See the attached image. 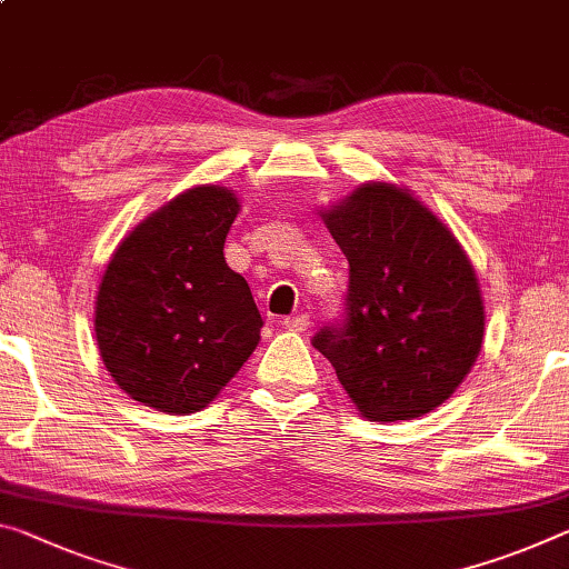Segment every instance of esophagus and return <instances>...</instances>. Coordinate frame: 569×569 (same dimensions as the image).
Instances as JSON below:
<instances>
[{"label":"esophagus","instance_id":"34e87169","mask_svg":"<svg viewBox=\"0 0 569 569\" xmlns=\"http://www.w3.org/2000/svg\"><path fill=\"white\" fill-rule=\"evenodd\" d=\"M309 317H306V313H296V317H286L283 319V327L288 329V331H306V329H309Z\"/></svg>","mask_w":569,"mask_h":569}]
</instances>
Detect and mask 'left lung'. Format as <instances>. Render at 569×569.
I'll return each mask as SVG.
<instances>
[{"instance_id": "left-lung-1", "label": "left lung", "mask_w": 569, "mask_h": 569, "mask_svg": "<svg viewBox=\"0 0 569 569\" xmlns=\"http://www.w3.org/2000/svg\"><path fill=\"white\" fill-rule=\"evenodd\" d=\"M323 222L349 260V286L341 317L311 345L367 420L436 410L481 351L483 303L466 252L428 207L390 184H365Z\"/></svg>"}]
</instances>
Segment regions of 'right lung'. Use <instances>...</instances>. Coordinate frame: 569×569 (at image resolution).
<instances>
[{
    "label": "right lung",
    "instance_id": "right-lung-1",
    "mask_svg": "<svg viewBox=\"0 0 569 569\" xmlns=\"http://www.w3.org/2000/svg\"><path fill=\"white\" fill-rule=\"evenodd\" d=\"M240 202L194 187L143 220L108 263L96 339L116 385L161 412L202 410L258 347L263 319L222 248Z\"/></svg>",
    "mask_w": 569,
    "mask_h": 569
}]
</instances>
